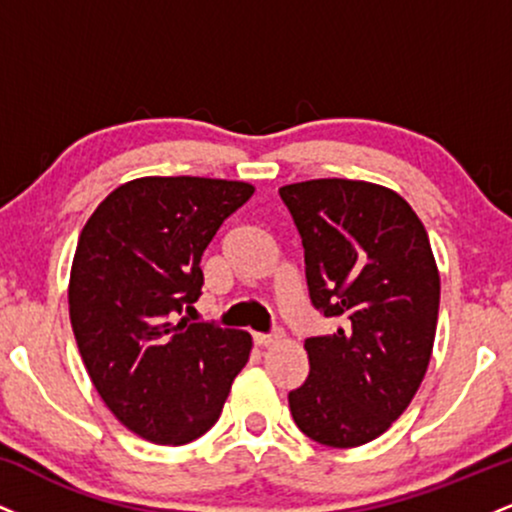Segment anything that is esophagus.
<instances>
[{
  "instance_id": "obj_1",
  "label": "esophagus",
  "mask_w": 512,
  "mask_h": 512,
  "mask_svg": "<svg viewBox=\"0 0 512 512\" xmlns=\"http://www.w3.org/2000/svg\"><path fill=\"white\" fill-rule=\"evenodd\" d=\"M252 339H255L257 346H269V344H276L281 339V332H269V334H252Z\"/></svg>"
}]
</instances>
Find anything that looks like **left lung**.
Wrapping results in <instances>:
<instances>
[{"label": "left lung", "instance_id": "8db88e82", "mask_svg": "<svg viewBox=\"0 0 512 512\" xmlns=\"http://www.w3.org/2000/svg\"><path fill=\"white\" fill-rule=\"evenodd\" d=\"M279 197L301 236L310 303L339 320L330 337L305 339L293 421L315 443L356 448L399 419L431 361L440 279L428 233L397 192L370 182L305 180Z\"/></svg>", "mask_w": 512, "mask_h": 512}]
</instances>
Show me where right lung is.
Returning <instances> with one entry per match:
<instances>
[{
	"label": "right lung",
	"mask_w": 512,
	"mask_h": 512,
	"mask_svg": "<svg viewBox=\"0 0 512 512\" xmlns=\"http://www.w3.org/2000/svg\"><path fill=\"white\" fill-rule=\"evenodd\" d=\"M252 192L236 180L139 178L81 231L72 330L98 395L139 438L185 445L207 433L248 363V332L182 313L202 296V252Z\"/></svg>",
	"instance_id": "obj_1"
}]
</instances>
